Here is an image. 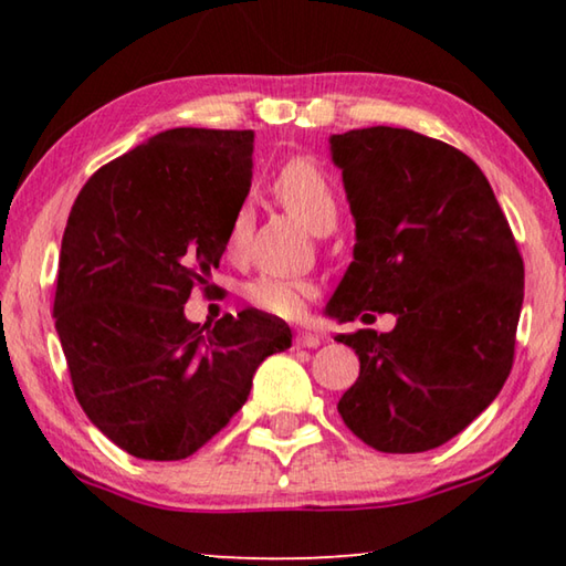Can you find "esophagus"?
<instances>
[{"label": "esophagus", "mask_w": 566, "mask_h": 566, "mask_svg": "<svg viewBox=\"0 0 566 566\" xmlns=\"http://www.w3.org/2000/svg\"><path fill=\"white\" fill-rule=\"evenodd\" d=\"M319 337H314V334H296L294 337V347L296 349H317L319 347Z\"/></svg>", "instance_id": "obj_1"}]
</instances>
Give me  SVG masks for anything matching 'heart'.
I'll list each match as a JSON object with an SVG mask.
<instances>
[{"instance_id":"heart-1","label":"heart","mask_w":566,"mask_h":566,"mask_svg":"<svg viewBox=\"0 0 566 566\" xmlns=\"http://www.w3.org/2000/svg\"><path fill=\"white\" fill-rule=\"evenodd\" d=\"M274 195L290 212L302 219L312 232L334 227L337 222V197L324 171L310 159H292L280 169L274 179ZM249 222V209L239 207L229 227V244L242 242ZM310 280H284V276H260L247 286V300L256 310L276 314V317H300L306 302L314 296Z\"/></svg>"}]
</instances>
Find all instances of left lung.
<instances>
[{"mask_svg":"<svg viewBox=\"0 0 566 566\" xmlns=\"http://www.w3.org/2000/svg\"><path fill=\"white\" fill-rule=\"evenodd\" d=\"M354 217L332 300L339 324L395 314L391 332L337 334L359 357L339 415L387 454L449 442L500 395L514 359L524 264L490 181L464 151L411 129L332 134Z\"/></svg>","mask_w":566,"mask_h":566,"instance_id":"obj_1","label":"left lung"}]
</instances>
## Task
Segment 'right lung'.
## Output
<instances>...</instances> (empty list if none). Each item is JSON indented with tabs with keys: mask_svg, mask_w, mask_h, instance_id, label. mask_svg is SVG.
I'll use <instances>...</instances> for the list:
<instances>
[{
	"mask_svg": "<svg viewBox=\"0 0 566 566\" xmlns=\"http://www.w3.org/2000/svg\"><path fill=\"white\" fill-rule=\"evenodd\" d=\"M252 129L159 132L104 165L66 219L54 319L76 401L132 457L177 462L227 427L270 354L292 347L260 310L185 317L252 187Z\"/></svg>",
	"mask_w": 566,
	"mask_h": 566,
	"instance_id": "right-lung-1",
	"label": "right lung"
}]
</instances>
